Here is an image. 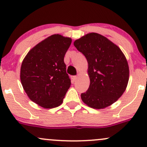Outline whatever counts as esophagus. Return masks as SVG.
I'll list each match as a JSON object with an SVG mask.
<instances>
[{
  "label": "esophagus",
  "mask_w": 147,
  "mask_h": 147,
  "mask_svg": "<svg viewBox=\"0 0 147 147\" xmlns=\"http://www.w3.org/2000/svg\"><path fill=\"white\" fill-rule=\"evenodd\" d=\"M77 77H77V76H73V77H72V80H73L74 82H75V81L77 80Z\"/></svg>",
  "instance_id": "34e87169"
}]
</instances>
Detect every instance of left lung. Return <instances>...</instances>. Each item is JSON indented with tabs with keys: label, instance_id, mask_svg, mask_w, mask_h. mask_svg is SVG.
<instances>
[{
	"label": "left lung",
	"instance_id": "1",
	"mask_svg": "<svg viewBox=\"0 0 147 147\" xmlns=\"http://www.w3.org/2000/svg\"><path fill=\"white\" fill-rule=\"evenodd\" d=\"M86 57L90 86L81 97L95 109L111 106L123 95L129 79L127 60L120 48L99 34H87L74 42Z\"/></svg>",
	"mask_w": 147,
	"mask_h": 147
}]
</instances>
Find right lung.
I'll list each match as a JSON object with an SVG mask.
<instances>
[{
    "instance_id": "obj_1",
    "label": "right lung",
    "mask_w": 147,
    "mask_h": 147,
    "mask_svg": "<svg viewBox=\"0 0 147 147\" xmlns=\"http://www.w3.org/2000/svg\"><path fill=\"white\" fill-rule=\"evenodd\" d=\"M71 43L69 37L51 35L32 48L22 62L23 89L32 102L44 109L60 106L71 85L63 61Z\"/></svg>"
}]
</instances>
